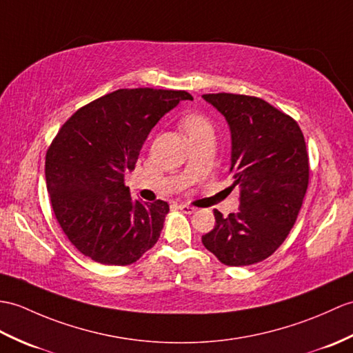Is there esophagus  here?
<instances>
[{
  "label": "esophagus",
  "mask_w": 353,
  "mask_h": 353,
  "mask_svg": "<svg viewBox=\"0 0 353 353\" xmlns=\"http://www.w3.org/2000/svg\"><path fill=\"white\" fill-rule=\"evenodd\" d=\"M179 209L182 210L183 214H188V215H191V214H194V212H195V208L188 206V204H179Z\"/></svg>",
  "instance_id": "34e87169"
}]
</instances>
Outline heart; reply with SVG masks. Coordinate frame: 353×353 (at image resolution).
<instances>
[{"instance_id":"1","label":"heart","mask_w":353,"mask_h":353,"mask_svg":"<svg viewBox=\"0 0 353 353\" xmlns=\"http://www.w3.org/2000/svg\"><path fill=\"white\" fill-rule=\"evenodd\" d=\"M180 125H182L183 130L188 134V137H190V139L200 135H208V134L212 135V132H214V130H212L210 121L204 116H201V114H196V112L188 114V116H185L182 121H180Z\"/></svg>"}]
</instances>
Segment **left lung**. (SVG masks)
Instances as JSON below:
<instances>
[{"mask_svg":"<svg viewBox=\"0 0 353 353\" xmlns=\"http://www.w3.org/2000/svg\"><path fill=\"white\" fill-rule=\"evenodd\" d=\"M224 116L232 137L230 176L241 206L227 218L214 210L215 227L201 242L227 266L259 263L290 233L308 186V154L298 123L263 99L203 94Z\"/></svg>","mask_w":353,"mask_h":353,"instance_id":"1","label":"left lung"}]
</instances>
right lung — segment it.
<instances>
[{"mask_svg":"<svg viewBox=\"0 0 353 353\" xmlns=\"http://www.w3.org/2000/svg\"><path fill=\"white\" fill-rule=\"evenodd\" d=\"M191 99L182 90H116L78 110L57 134L46 153V188L64 234L84 256L126 266L158 242L168 203L134 200L125 173L153 126Z\"/></svg>","mask_w":353,"mask_h":353,"instance_id":"1","label":"right lung"}]
</instances>
